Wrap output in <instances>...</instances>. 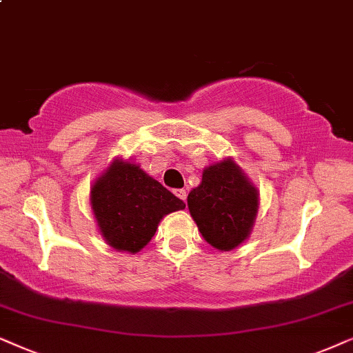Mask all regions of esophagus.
<instances>
[{
	"mask_svg": "<svg viewBox=\"0 0 353 353\" xmlns=\"http://www.w3.org/2000/svg\"><path fill=\"white\" fill-rule=\"evenodd\" d=\"M174 194H176V196L177 199H181V200H187V192L184 190V189H177V190H174Z\"/></svg>",
	"mask_w": 353,
	"mask_h": 353,
	"instance_id": "obj_1",
	"label": "esophagus"
}]
</instances>
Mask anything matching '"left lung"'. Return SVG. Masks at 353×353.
I'll return each instance as SVG.
<instances>
[{"label":"left lung","instance_id":"8db88e82","mask_svg":"<svg viewBox=\"0 0 353 353\" xmlns=\"http://www.w3.org/2000/svg\"><path fill=\"white\" fill-rule=\"evenodd\" d=\"M190 216L211 247L231 252L250 237L260 192L231 157L203 169L199 187L187 196Z\"/></svg>","mask_w":353,"mask_h":353}]
</instances>
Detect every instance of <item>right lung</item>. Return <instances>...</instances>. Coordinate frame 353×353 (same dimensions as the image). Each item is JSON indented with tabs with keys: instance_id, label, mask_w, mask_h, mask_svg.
<instances>
[{
	"instance_id": "add662e5",
	"label": "right lung",
	"mask_w": 353,
	"mask_h": 353,
	"mask_svg": "<svg viewBox=\"0 0 353 353\" xmlns=\"http://www.w3.org/2000/svg\"><path fill=\"white\" fill-rule=\"evenodd\" d=\"M98 231L117 252L139 253L169 213L185 203L129 159L114 158L90 187Z\"/></svg>"
}]
</instances>
